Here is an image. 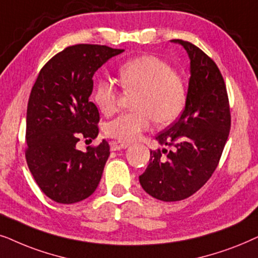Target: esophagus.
<instances>
[{
  "label": "esophagus",
  "instance_id": "1",
  "mask_svg": "<svg viewBox=\"0 0 258 258\" xmlns=\"http://www.w3.org/2000/svg\"><path fill=\"white\" fill-rule=\"evenodd\" d=\"M127 146H128V144H126V143H119V142H112L111 143V150L112 151H118V150L126 149Z\"/></svg>",
  "mask_w": 258,
  "mask_h": 258
}]
</instances>
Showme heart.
<instances>
[{"instance_id":"b5f03b06","label":"heart","mask_w":258,"mask_h":258,"mask_svg":"<svg viewBox=\"0 0 258 258\" xmlns=\"http://www.w3.org/2000/svg\"><path fill=\"white\" fill-rule=\"evenodd\" d=\"M120 84L126 91L138 92L136 112L122 113L106 125L109 137L120 142H133L149 130L152 121L166 125L176 120L186 102V87L179 75L164 60L145 55L127 61L118 71ZM118 89L101 79L94 86L93 98L98 108L108 115L115 111Z\"/></svg>"}]
</instances>
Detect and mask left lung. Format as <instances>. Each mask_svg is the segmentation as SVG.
<instances>
[{
    "instance_id": "8db88e82",
    "label": "left lung",
    "mask_w": 258,
    "mask_h": 258,
    "mask_svg": "<svg viewBox=\"0 0 258 258\" xmlns=\"http://www.w3.org/2000/svg\"><path fill=\"white\" fill-rule=\"evenodd\" d=\"M172 42L181 44L190 57L186 102L180 118L156 137L160 145L173 150L151 151L150 164L139 176L144 190L163 202L190 197L210 179L231 126L225 82L217 64L191 42Z\"/></svg>"
}]
</instances>
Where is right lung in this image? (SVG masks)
<instances>
[{"instance_id": "right-lung-1", "label": "right lung", "mask_w": 258, "mask_h": 258, "mask_svg": "<svg viewBox=\"0 0 258 258\" xmlns=\"http://www.w3.org/2000/svg\"><path fill=\"white\" fill-rule=\"evenodd\" d=\"M122 51L100 44L70 46L37 75L27 108L26 159L36 184L56 203L84 201L101 179L108 143L102 140L85 152L75 145L81 137H98L100 116L89 101L93 75Z\"/></svg>"}]
</instances>
